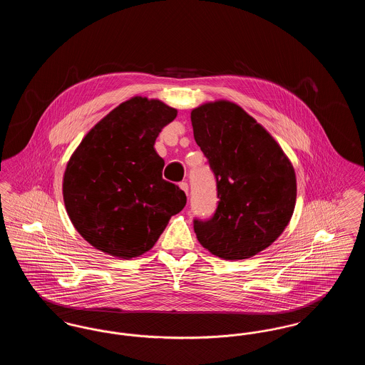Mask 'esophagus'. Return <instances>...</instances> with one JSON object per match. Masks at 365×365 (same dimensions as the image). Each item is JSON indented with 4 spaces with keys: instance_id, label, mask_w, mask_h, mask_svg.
Here are the masks:
<instances>
[{
    "instance_id": "esophagus-1",
    "label": "esophagus",
    "mask_w": 365,
    "mask_h": 365,
    "mask_svg": "<svg viewBox=\"0 0 365 365\" xmlns=\"http://www.w3.org/2000/svg\"><path fill=\"white\" fill-rule=\"evenodd\" d=\"M179 187L185 191L186 194L189 192V185H187V182H180V183H179Z\"/></svg>"
}]
</instances>
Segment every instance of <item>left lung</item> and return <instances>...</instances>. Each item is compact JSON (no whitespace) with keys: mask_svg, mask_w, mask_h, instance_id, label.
Listing matches in <instances>:
<instances>
[{"mask_svg":"<svg viewBox=\"0 0 365 365\" xmlns=\"http://www.w3.org/2000/svg\"><path fill=\"white\" fill-rule=\"evenodd\" d=\"M194 139L216 180L212 217L194 219L200 243L225 260H243L274 242L294 212V168L277 140L228 101L191 110Z\"/></svg>","mask_w":365,"mask_h":365,"instance_id":"1","label":"left lung"}]
</instances>
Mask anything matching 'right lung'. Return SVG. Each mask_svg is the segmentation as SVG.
<instances>
[{"mask_svg":"<svg viewBox=\"0 0 365 365\" xmlns=\"http://www.w3.org/2000/svg\"><path fill=\"white\" fill-rule=\"evenodd\" d=\"M176 109L134 97L97 123L67 164L63 195L78 232L96 249L133 259L157 242L186 194L163 179L164 160L155 150Z\"/></svg>","mask_w":365,"mask_h":365,"instance_id":"add662e5","label":"right lung"}]
</instances>
